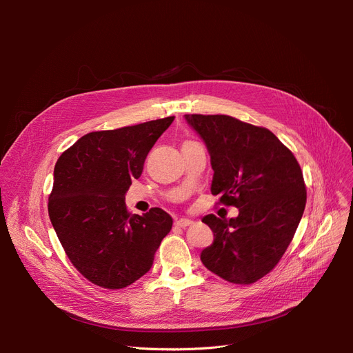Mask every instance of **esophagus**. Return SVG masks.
<instances>
[{"label":"esophagus","mask_w":353,"mask_h":353,"mask_svg":"<svg viewBox=\"0 0 353 353\" xmlns=\"http://www.w3.org/2000/svg\"><path fill=\"white\" fill-rule=\"evenodd\" d=\"M193 223L192 220H189V219H179V220H176V226L177 228H188V226H190Z\"/></svg>","instance_id":"esophagus-1"}]
</instances>
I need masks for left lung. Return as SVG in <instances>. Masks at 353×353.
Masks as SVG:
<instances>
[{"instance_id": "obj_1", "label": "left lung", "mask_w": 353, "mask_h": 353, "mask_svg": "<svg viewBox=\"0 0 353 353\" xmlns=\"http://www.w3.org/2000/svg\"><path fill=\"white\" fill-rule=\"evenodd\" d=\"M184 119L209 150L212 194L239 209L234 219H201L214 236L201 262L228 282L253 283L279 263L299 226L306 205L301 165L265 127L225 114Z\"/></svg>"}]
</instances>
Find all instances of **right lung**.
<instances>
[{
  "label": "right lung",
  "mask_w": 353,
  "mask_h": 353,
  "mask_svg": "<svg viewBox=\"0 0 353 353\" xmlns=\"http://www.w3.org/2000/svg\"><path fill=\"white\" fill-rule=\"evenodd\" d=\"M174 117L92 132L59 157L48 197L51 225L70 262L85 279L123 289L150 270L172 230L169 213H128L124 196Z\"/></svg>",
  "instance_id": "right-lung-1"
}]
</instances>
